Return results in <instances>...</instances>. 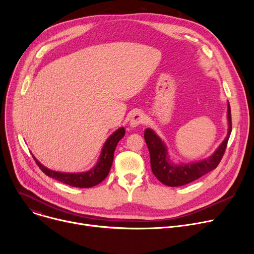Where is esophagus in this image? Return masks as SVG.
Instances as JSON below:
<instances>
[{
  "mask_svg": "<svg viewBox=\"0 0 254 254\" xmlns=\"http://www.w3.org/2000/svg\"><path fill=\"white\" fill-rule=\"evenodd\" d=\"M145 120V117H144V114L141 113V112H136L134 113V115L131 116L130 118V123H129V126L134 128V127H139L140 125H142L144 123Z\"/></svg>",
  "mask_w": 254,
  "mask_h": 254,
  "instance_id": "obj_1",
  "label": "esophagus"
}]
</instances>
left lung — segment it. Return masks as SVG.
I'll return each instance as SVG.
<instances>
[{"label": "left lung", "instance_id": "8db88e82", "mask_svg": "<svg viewBox=\"0 0 254 254\" xmlns=\"http://www.w3.org/2000/svg\"><path fill=\"white\" fill-rule=\"evenodd\" d=\"M228 135L214 153L201 162L180 165H175L170 161L167 146L164 141L151 128H146L144 131V139L149 150L150 165L154 176L163 184L175 188V186L190 183L214 170L221 161L232 132L230 104H228Z\"/></svg>", "mask_w": 254, "mask_h": 254}]
</instances>
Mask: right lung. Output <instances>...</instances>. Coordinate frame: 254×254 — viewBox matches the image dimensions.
Listing matches in <instances>:
<instances>
[{
    "mask_svg": "<svg viewBox=\"0 0 254 254\" xmlns=\"http://www.w3.org/2000/svg\"><path fill=\"white\" fill-rule=\"evenodd\" d=\"M125 134H126L125 127H119L108 139H107V141L103 146V149L98 159L97 165L87 172H83V173L56 172V171L47 169L41 163L38 162L35 156L33 157L38 167L41 169L42 172L45 173L48 177L61 181L66 185L73 186V188H80V189L92 188V186H96L97 184L101 183L107 176H108L109 171L113 163L114 151L117 146V143L124 138Z\"/></svg>",
    "mask_w": 254,
    "mask_h": 254,
    "instance_id": "right-lung-1",
    "label": "right lung"
}]
</instances>
